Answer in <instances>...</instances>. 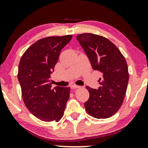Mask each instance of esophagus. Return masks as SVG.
<instances>
[{"label": "esophagus", "mask_w": 148, "mask_h": 148, "mask_svg": "<svg viewBox=\"0 0 148 148\" xmlns=\"http://www.w3.org/2000/svg\"><path fill=\"white\" fill-rule=\"evenodd\" d=\"M80 86H77V85H72V86H71V88H72V89H76V88H79Z\"/></svg>", "instance_id": "1"}]
</instances>
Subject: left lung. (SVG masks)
Here are the masks:
<instances>
[{
	"label": "left lung",
	"mask_w": 148,
	"mask_h": 148,
	"mask_svg": "<svg viewBox=\"0 0 148 148\" xmlns=\"http://www.w3.org/2000/svg\"><path fill=\"white\" fill-rule=\"evenodd\" d=\"M78 41L89 58L92 69L101 73L98 89L87 86L90 97L84 103L86 111L98 119L108 118L122 106L129 81L125 57L114 44L92 33L78 35Z\"/></svg>",
	"instance_id": "obj_1"
}]
</instances>
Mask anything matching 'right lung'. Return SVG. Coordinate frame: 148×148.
Here are the masks:
<instances>
[{"label":"right lung","instance_id":"1","mask_svg":"<svg viewBox=\"0 0 148 148\" xmlns=\"http://www.w3.org/2000/svg\"><path fill=\"white\" fill-rule=\"evenodd\" d=\"M72 35L49 37L32 45L22 56L18 80L25 106L42 121L58 122L69 97V87L51 88V74Z\"/></svg>","mask_w":148,"mask_h":148}]
</instances>
